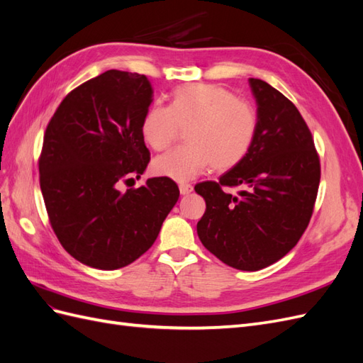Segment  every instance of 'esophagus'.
I'll return each instance as SVG.
<instances>
[{
	"mask_svg": "<svg viewBox=\"0 0 363 363\" xmlns=\"http://www.w3.org/2000/svg\"><path fill=\"white\" fill-rule=\"evenodd\" d=\"M179 189H180L182 195H186V194H191L194 188H192V184H189V183H180Z\"/></svg>",
	"mask_w": 363,
	"mask_h": 363,
	"instance_id": "34e87169",
	"label": "esophagus"
}]
</instances>
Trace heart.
Wrapping results in <instances>:
<instances>
[{"label": "heart", "mask_w": 363, "mask_h": 363, "mask_svg": "<svg viewBox=\"0 0 363 363\" xmlns=\"http://www.w3.org/2000/svg\"><path fill=\"white\" fill-rule=\"evenodd\" d=\"M257 127L255 107L225 87L208 83L175 87L169 106H151L140 123L142 136L156 151L169 148L180 128H188V144L152 162L157 175L177 182L191 180L208 167L216 172L238 167L255 144Z\"/></svg>", "instance_id": "obj_1"}]
</instances>
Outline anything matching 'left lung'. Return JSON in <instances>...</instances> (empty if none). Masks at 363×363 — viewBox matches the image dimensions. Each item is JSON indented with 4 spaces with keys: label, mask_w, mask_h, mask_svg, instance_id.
<instances>
[{
    "label": "left lung",
    "mask_w": 363,
    "mask_h": 363,
    "mask_svg": "<svg viewBox=\"0 0 363 363\" xmlns=\"http://www.w3.org/2000/svg\"><path fill=\"white\" fill-rule=\"evenodd\" d=\"M259 127L247 157L219 182L195 184L206 201L196 224L203 245L225 265L259 271L296 245L309 225L321 179L320 156L298 108L267 82L250 79ZM224 187H240L238 196Z\"/></svg>",
    "instance_id": "obj_1"
}]
</instances>
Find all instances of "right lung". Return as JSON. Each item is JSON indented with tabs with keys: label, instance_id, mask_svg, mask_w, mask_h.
<instances>
[{
	"label": "right lung",
	"instance_id": "add662e5",
	"mask_svg": "<svg viewBox=\"0 0 363 363\" xmlns=\"http://www.w3.org/2000/svg\"><path fill=\"white\" fill-rule=\"evenodd\" d=\"M151 103L145 75L111 69L71 91L47 125L39 182L50 224L87 267L112 271L139 259L179 200L168 177L121 191L150 162L140 123Z\"/></svg>",
	"mask_w": 363,
	"mask_h": 363
}]
</instances>
